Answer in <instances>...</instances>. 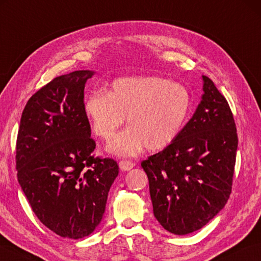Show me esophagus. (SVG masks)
<instances>
[{
  "mask_svg": "<svg viewBox=\"0 0 261 261\" xmlns=\"http://www.w3.org/2000/svg\"><path fill=\"white\" fill-rule=\"evenodd\" d=\"M118 167H120L122 171H129V170L135 167V163L130 162V161H120L118 162Z\"/></svg>",
  "mask_w": 261,
  "mask_h": 261,
  "instance_id": "34e87169",
  "label": "esophagus"
}]
</instances>
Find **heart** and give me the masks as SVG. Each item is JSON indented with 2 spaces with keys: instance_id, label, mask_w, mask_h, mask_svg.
<instances>
[{
  "instance_id": "heart-1",
  "label": "heart",
  "mask_w": 261,
  "mask_h": 261,
  "mask_svg": "<svg viewBox=\"0 0 261 261\" xmlns=\"http://www.w3.org/2000/svg\"><path fill=\"white\" fill-rule=\"evenodd\" d=\"M192 97L181 84L158 76L117 79L108 92L85 98L84 114L94 134L108 139L124 123L130 127L110 140L107 149L118 156H135L145 147L167 148L181 134L189 117Z\"/></svg>"
}]
</instances>
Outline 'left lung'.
Returning a JSON list of instances; mask_svg holds the SVG:
<instances>
[{"instance_id":"left-lung-1","label":"left lung","mask_w":261,"mask_h":261,"mask_svg":"<svg viewBox=\"0 0 261 261\" xmlns=\"http://www.w3.org/2000/svg\"><path fill=\"white\" fill-rule=\"evenodd\" d=\"M195 113L173 143L141 162L154 216L176 235L198 230L217 216L231 192L238 150L233 114L215 83L202 75Z\"/></svg>"}]
</instances>
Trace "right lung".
Returning <instances> with one entry per match:
<instances>
[{"label":"right lung","mask_w":261,"mask_h":261,"mask_svg":"<svg viewBox=\"0 0 261 261\" xmlns=\"http://www.w3.org/2000/svg\"><path fill=\"white\" fill-rule=\"evenodd\" d=\"M93 70L52 80L27 101L19 125L18 182L40 221L61 238L82 239L100 224L118 174L112 159L93 158L96 143L84 114Z\"/></svg>","instance_id":"add662e5"}]
</instances>
